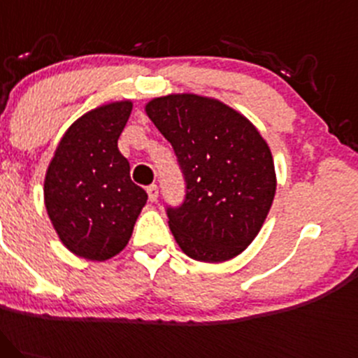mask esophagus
Wrapping results in <instances>:
<instances>
[{"label":"esophagus","instance_id":"esophagus-1","mask_svg":"<svg viewBox=\"0 0 358 358\" xmlns=\"http://www.w3.org/2000/svg\"><path fill=\"white\" fill-rule=\"evenodd\" d=\"M147 194H148V199H150L152 203H155L159 198V187L155 186V184H152V186L147 187Z\"/></svg>","mask_w":358,"mask_h":358}]
</instances>
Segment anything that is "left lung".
I'll return each mask as SVG.
<instances>
[{
  "label": "left lung",
  "mask_w": 358,
  "mask_h": 358,
  "mask_svg": "<svg viewBox=\"0 0 358 358\" xmlns=\"http://www.w3.org/2000/svg\"><path fill=\"white\" fill-rule=\"evenodd\" d=\"M145 113L171 142L186 180L184 203L167 208L180 250L210 264L242 254L275 196L274 159L264 136L228 104L192 92L150 99Z\"/></svg>",
  "instance_id": "obj_1"
}]
</instances>
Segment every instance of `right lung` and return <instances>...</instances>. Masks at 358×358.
<instances>
[{
    "instance_id": "add662e5",
    "label": "right lung",
    "mask_w": 358,
    "mask_h": 358,
    "mask_svg": "<svg viewBox=\"0 0 358 358\" xmlns=\"http://www.w3.org/2000/svg\"><path fill=\"white\" fill-rule=\"evenodd\" d=\"M134 103L94 108L67 128L54 152L43 199L54 230L72 254L103 262L130 240L147 192L131 182L118 138Z\"/></svg>"
}]
</instances>
